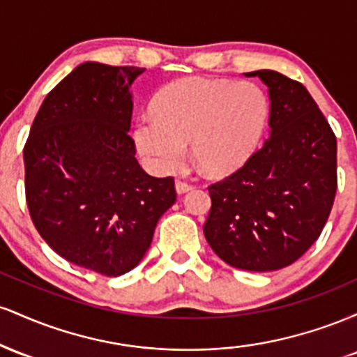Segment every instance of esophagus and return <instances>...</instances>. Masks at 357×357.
I'll use <instances>...</instances> for the list:
<instances>
[{
    "label": "esophagus",
    "mask_w": 357,
    "mask_h": 357,
    "mask_svg": "<svg viewBox=\"0 0 357 357\" xmlns=\"http://www.w3.org/2000/svg\"><path fill=\"white\" fill-rule=\"evenodd\" d=\"M191 184H188V183H184V181H178L176 183V192H178V195H184V192H188V191H191Z\"/></svg>",
    "instance_id": "34e87169"
}]
</instances>
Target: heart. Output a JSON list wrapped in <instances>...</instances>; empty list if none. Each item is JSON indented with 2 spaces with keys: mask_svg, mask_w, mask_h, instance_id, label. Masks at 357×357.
Segmentation results:
<instances>
[{
  "mask_svg": "<svg viewBox=\"0 0 357 357\" xmlns=\"http://www.w3.org/2000/svg\"><path fill=\"white\" fill-rule=\"evenodd\" d=\"M268 99L252 82L186 77L167 84L134 126L139 154L155 173H174L191 142L195 162L206 174L238 171L265 130Z\"/></svg>",
  "mask_w": 357,
  "mask_h": 357,
  "instance_id": "b5f03b06",
  "label": "heart"
}]
</instances>
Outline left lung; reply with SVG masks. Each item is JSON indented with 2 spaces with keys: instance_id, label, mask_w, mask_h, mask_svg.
<instances>
[{
  "instance_id": "1",
  "label": "left lung",
  "mask_w": 357,
  "mask_h": 357,
  "mask_svg": "<svg viewBox=\"0 0 357 357\" xmlns=\"http://www.w3.org/2000/svg\"><path fill=\"white\" fill-rule=\"evenodd\" d=\"M245 75L268 87L270 136L236 173L208 188L203 231L231 267L272 272L321 235L337 190V142L301 82L273 70Z\"/></svg>"
}]
</instances>
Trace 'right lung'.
Masks as SVG:
<instances>
[{
    "label": "right lung",
    "mask_w": 357,
    "mask_h": 357,
    "mask_svg": "<svg viewBox=\"0 0 357 357\" xmlns=\"http://www.w3.org/2000/svg\"><path fill=\"white\" fill-rule=\"evenodd\" d=\"M144 70L80 63L45 97L23 149L36 230L65 260L107 277L139 265L176 202L174 179L147 174L127 134Z\"/></svg>",
    "instance_id": "1"
}]
</instances>
